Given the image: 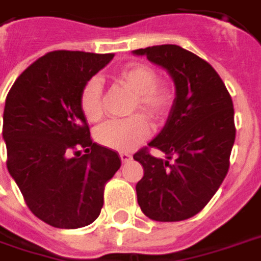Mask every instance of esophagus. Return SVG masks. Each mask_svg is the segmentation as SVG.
<instances>
[{
    "label": "esophagus",
    "mask_w": 261,
    "mask_h": 261,
    "mask_svg": "<svg viewBox=\"0 0 261 261\" xmlns=\"http://www.w3.org/2000/svg\"><path fill=\"white\" fill-rule=\"evenodd\" d=\"M120 158H121V162H128L131 160V155L128 152H120Z\"/></svg>",
    "instance_id": "34e87169"
}]
</instances>
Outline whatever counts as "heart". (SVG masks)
Returning <instances> with one entry per match:
<instances>
[{"label": "heart", "instance_id": "b5f03b06", "mask_svg": "<svg viewBox=\"0 0 261 261\" xmlns=\"http://www.w3.org/2000/svg\"><path fill=\"white\" fill-rule=\"evenodd\" d=\"M118 86L133 94L127 113L140 112L145 117L160 121L168 114L174 93L165 82L156 80L155 70L148 65L131 63L118 69L113 76ZM101 83L96 77L87 80L80 93V109L85 117L96 123L103 116ZM141 114L121 120H109L96 131L101 145L116 151H130L145 141L149 136V124Z\"/></svg>", "mask_w": 261, "mask_h": 261}]
</instances>
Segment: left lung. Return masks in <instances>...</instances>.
Listing matches in <instances>:
<instances>
[{
	"mask_svg": "<svg viewBox=\"0 0 261 261\" xmlns=\"http://www.w3.org/2000/svg\"><path fill=\"white\" fill-rule=\"evenodd\" d=\"M133 54L164 67L174 80L175 99L161 133L134 154L144 168L136 185L145 216L178 222L199 213L229 171L234 144V110L223 80L206 61L178 45L137 49Z\"/></svg>",
	"mask_w": 261,
	"mask_h": 261,
	"instance_id": "left-lung-1",
	"label": "left lung"
}]
</instances>
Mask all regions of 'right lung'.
Segmentation results:
<instances>
[{
  "label": "right lung",
  "instance_id": "1",
  "mask_svg": "<svg viewBox=\"0 0 261 261\" xmlns=\"http://www.w3.org/2000/svg\"><path fill=\"white\" fill-rule=\"evenodd\" d=\"M113 56L49 52L18 76L5 100L7 168L31 212L54 227L97 219L106 182L121 165L116 151L93 143L80 109L83 86Z\"/></svg>",
  "mask_w": 261,
  "mask_h": 261
}]
</instances>
